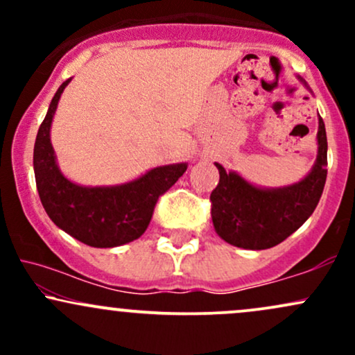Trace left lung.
Here are the masks:
<instances>
[{
	"label": "left lung",
	"mask_w": 355,
	"mask_h": 355,
	"mask_svg": "<svg viewBox=\"0 0 355 355\" xmlns=\"http://www.w3.org/2000/svg\"><path fill=\"white\" fill-rule=\"evenodd\" d=\"M302 81L307 89L309 85ZM220 180L211 191V222L220 239L247 250L279 245L315 210L327 178V135L319 116L315 164L300 182L263 189L220 164Z\"/></svg>",
	"instance_id": "obj_1"
}]
</instances>
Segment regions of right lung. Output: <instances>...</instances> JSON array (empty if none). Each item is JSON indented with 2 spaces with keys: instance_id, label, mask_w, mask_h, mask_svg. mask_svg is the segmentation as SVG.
Instances as JSON below:
<instances>
[{
  "instance_id": "add662e5",
  "label": "right lung",
  "mask_w": 355,
  "mask_h": 355,
  "mask_svg": "<svg viewBox=\"0 0 355 355\" xmlns=\"http://www.w3.org/2000/svg\"><path fill=\"white\" fill-rule=\"evenodd\" d=\"M70 81H63L55 93L36 135L33 168L40 200L56 227L89 247L112 248L133 242L148 227L158 197L185 173L189 164L155 166L120 185L87 187L68 180L56 162L50 130L61 93Z\"/></svg>"
}]
</instances>
